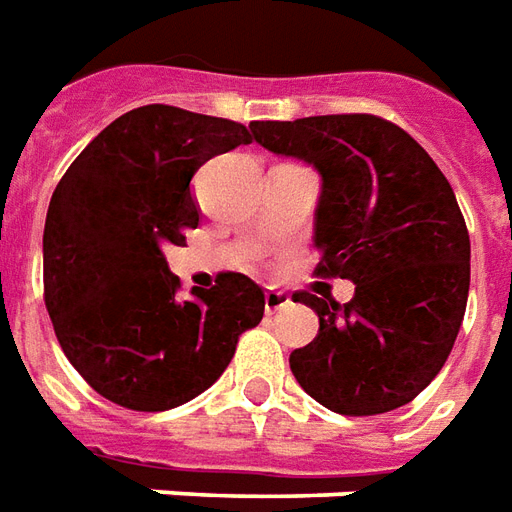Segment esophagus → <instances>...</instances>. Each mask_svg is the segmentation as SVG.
Wrapping results in <instances>:
<instances>
[{"mask_svg": "<svg viewBox=\"0 0 512 512\" xmlns=\"http://www.w3.org/2000/svg\"><path fill=\"white\" fill-rule=\"evenodd\" d=\"M287 306H290V295L279 293V290H268L266 293V312L268 314L282 312V309H287Z\"/></svg>", "mask_w": 512, "mask_h": 512, "instance_id": "1", "label": "esophagus"}]
</instances>
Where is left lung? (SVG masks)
<instances>
[{
	"instance_id": "8db88e82",
	"label": "left lung",
	"mask_w": 512,
	"mask_h": 512,
	"mask_svg": "<svg viewBox=\"0 0 512 512\" xmlns=\"http://www.w3.org/2000/svg\"><path fill=\"white\" fill-rule=\"evenodd\" d=\"M263 149L320 173L317 274L350 279V304L298 293L320 331L290 355L295 380L339 415L410 404L448 361L469 295V233L426 149L369 113L252 121Z\"/></svg>"
}]
</instances>
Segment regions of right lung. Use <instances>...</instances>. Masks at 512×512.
I'll list each match as a JSON object with an SVG mask.
<instances>
[{"instance_id":"add662e5","label":"right lung","mask_w":512,"mask_h":512,"mask_svg":"<svg viewBox=\"0 0 512 512\" xmlns=\"http://www.w3.org/2000/svg\"><path fill=\"white\" fill-rule=\"evenodd\" d=\"M246 143L236 121L143 105L108 124L54 189L45 306L75 372L119 407L162 412L195 399L263 320V287L244 274H219L179 301L162 252L200 222V165Z\"/></svg>"}]
</instances>
